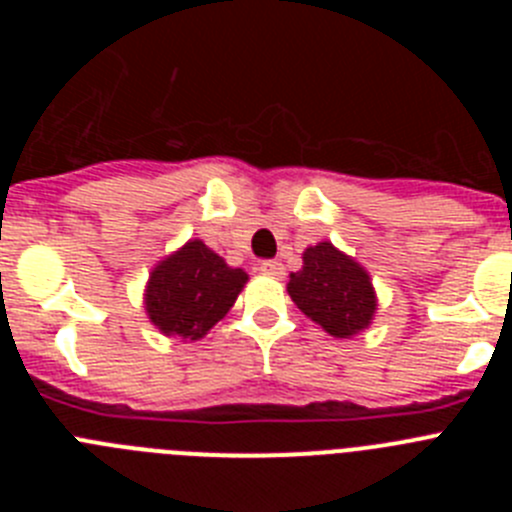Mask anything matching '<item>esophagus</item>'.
I'll return each instance as SVG.
<instances>
[{"label":"esophagus","mask_w":512,"mask_h":512,"mask_svg":"<svg viewBox=\"0 0 512 512\" xmlns=\"http://www.w3.org/2000/svg\"><path fill=\"white\" fill-rule=\"evenodd\" d=\"M256 269H259L261 274H266V277H279V274L284 271V266L279 264V261H259Z\"/></svg>","instance_id":"34e87169"}]
</instances>
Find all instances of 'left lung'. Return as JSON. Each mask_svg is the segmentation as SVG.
I'll use <instances>...</instances> for the list:
<instances>
[{
	"instance_id": "obj_1",
	"label": "left lung",
	"mask_w": 512,
	"mask_h": 512,
	"mask_svg": "<svg viewBox=\"0 0 512 512\" xmlns=\"http://www.w3.org/2000/svg\"><path fill=\"white\" fill-rule=\"evenodd\" d=\"M287 292L307 318L336 338H351L369 328L377 310V295L364 266L328 241L305 248L302 269L289 274Z\"/></svg>"
}]
</instances>
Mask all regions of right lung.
<instances>
[{"mask_svg":"<svg viewBox=\"0 0 512 512\" xmlns=\"http://www.w3.org/2000/svg\"><path fill=\"white\" fill-rule=\"evenodd\" d=\"M246 282V271L228 266L194 238L153 266L143 300L148 318L164 336L197 341L228 315Z\"/></svg>","mask_w":512,"mask_h":512,"instance_id":"right-lung-1","label":"right lung"}]
</instances>
